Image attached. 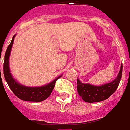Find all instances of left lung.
Segmentation results:
<instances>
[{"label": "left lung", "instance_id": "obj_1", "mask_svg": "<svg viewBox=\"0 0 130 130\" xmlns=\"http://www.w3.org/2000/svg\"><path fill=\"white\" fill-rule=\"evenodd\" d=\"M123 65L117 78L110 83L100 86H92L90 84H83L77 79V92L83 100L88 103L99 102L107 99L116 91L122 77Z\"/></svg>", "mask_w": 130, "mask_h": 130}]
</instances>
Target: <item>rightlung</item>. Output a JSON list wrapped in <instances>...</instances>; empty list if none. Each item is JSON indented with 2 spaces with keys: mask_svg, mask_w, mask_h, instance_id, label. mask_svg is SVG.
Returning a JSON list of instances; mask_svg holds the SVG:
<instances>
[{
  "mask_svg": "<svg viewBox=\"0 0 130 130\" xmlns=\"http://www.w3.org/2000/svg\"><path fill=\"white\" fill-rule=\"evenodd\" d=\"M15 36H13L12 40L8 46L5 54L3 63V74L6 82L13 94L23 101H42L45 100L51 94L55 87V82L60 77L53 80L48 84L41 87H27L18 84L11 76L9 67V57L10 55L11 47L13 45ZM1 75V69H0Z\"/></svg>",
  "mask_w": 130,
  "mask_h": 130,
  "instance_id": "obj_1",
  "label": "right lung"
}]
</instances>
